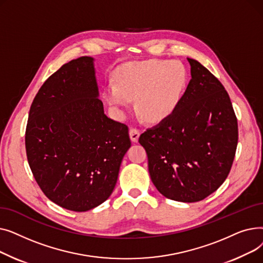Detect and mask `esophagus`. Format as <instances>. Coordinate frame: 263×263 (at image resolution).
<instances>
[{
	"mask_svg": "<svg viewBox=\"0 0 263 263\" xmlns=\"http://www.w3.org/2000/svg\"><path fill=\"white\" fill-rule=\"evenodd\" d=\"M129 135H130V139L133 143H137V142H139V137L141 135V132H140V130L132 128L129 131Z\"/></svg>",
	"mask_w": 263,
	"mask_h": 263,
	"instance_id": "1",
	"label": "esophagus"
}]
</instances>
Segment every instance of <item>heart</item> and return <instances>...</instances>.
Returning <instances> with one entry per match:
<instances>
[{
    "label": "heart",
    "instance_id": "heart-1",
    "mask_svg": "<svg viewBox=\"0 0 263 263\" xmlns=\"http://www.w3.org/2000/svg\"><path fill=\"white\" fill-rule=\"evenodd\" d=\"M189 84L185 66L177 61L148 60L119 68L116 85L108 83L103 97L117 114L131 106L154 123L167 120L180 104Z\"/></svg>",
    "mask_w": 263,
    "mask_h": 263
}]
</instances>
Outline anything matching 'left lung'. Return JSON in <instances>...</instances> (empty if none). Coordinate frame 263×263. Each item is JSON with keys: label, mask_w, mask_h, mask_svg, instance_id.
Segmentation results:
<instances>
[{"label": "left lung", "mask_w": 263, "mask_h": 263, "mask_svg": "<svg viewBox=\"0 0 263 263\" xmlns=\"http://www.w3.org/2000/svg\"><path fill=\"white\" fill-rule=\"evenodd\" d=\"M187 62L192 79L176 112L147 129L139 142L161 194L196 202L227 178L238 145V121L222 83L196 60Z\"/></svg>", "instance_id": "obj_1"}]
</instances>
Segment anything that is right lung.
Returning <instances> with one entry per match:
<instances>
[{
	"instance_id": "1",
	"label": "right lung",
	"mask_w": 263,
	"mask_h": 263,
	"mask_svg": "<svg viewBox=\"0 0 263 263\" xmlns=\"http://www.w3.org/2000/svg\"><path fill=\"white\" fill-rule=\"evenodd\" d=\"M93 62L90 57L73 60L44 83L25 132L27 161L41 191L76 212L110 196L131 147L126 124L104 114Z\"/></svg>"
}]
</instances>
